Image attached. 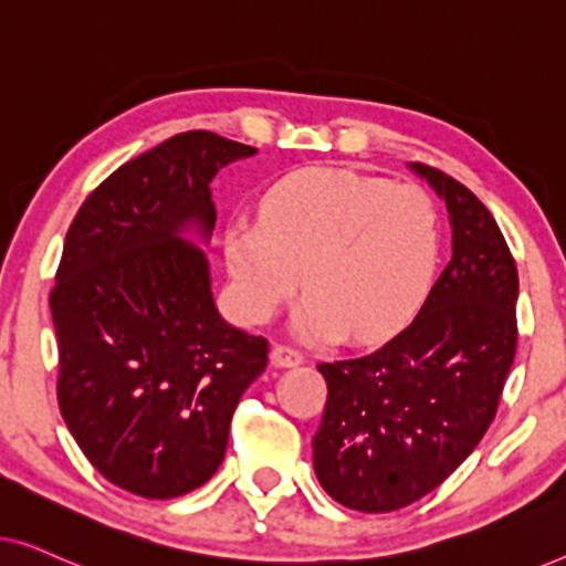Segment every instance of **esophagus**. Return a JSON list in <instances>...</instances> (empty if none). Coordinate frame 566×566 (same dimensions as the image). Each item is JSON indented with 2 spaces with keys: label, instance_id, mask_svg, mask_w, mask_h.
I'll return each mask as SVG.
<instances>
[{
  "label": "esophagus",
  "instance_id": "esophagus-1",
  "mask_svg": "<svg viewBox=\"0 0 566 566\" xmlns=\"http://www.w3.org/2000/svg\"><path fill=\"white\" fill-rule=\"evenodd\" d=\"M270 360H273L275 368H293L304 363V355L293 350L289 345H273V350H270Z\"/></svg>",
  "mask_w": 566,
  "mask_h": 566
}]
</instances>
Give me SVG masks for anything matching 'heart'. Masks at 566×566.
I'll return each instance as SVG.
<instances>
[{
	"mask_svg": "<svg viewBox=\"0 0 566 566\" xmlns=\"http://www.w3.org/2000/svg\"><path fill=\"white\" fill-rule=\"evenodd\" d=\"M438 250V213L420 185L339 167L281 177L260 198V221L237 219L223 234L239 314L265 324L304 275L291 329L312 343L399 332L428 296Z\"/></svg>",
	"mask_w": 566,
	"mask_h": 566,
	"instance_id": "b5f03b06",
	"label": "heart"
}]
</instances>
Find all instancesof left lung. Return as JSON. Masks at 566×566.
<instances>
[{
	"instance_id": "obj_1",
	"label": "left lung",
	"mask_w": 566,
	"mask_h": 566,
	"mask_svg": "<svg viewBox=\"0 0 566 566\" xmlns=\"http://www.w3.org/2000/svg\"><path fill=\"white\" fill-rule=\"evenodd\" d=\"M409 169L448 208L451 260L407 329L363 358L319 363L327 405L314 471L332 500L360 513L412 505L469 459L517 345V268L497 221L453 177Z\"/></svg>"
}]
</instances>
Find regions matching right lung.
Wrapping results in <instances>:
<instances>
[{
  "label": "right lung",
  "mask_w": 566,
  "mask_h": 566,
  "mask_svg": "<svg viewBox=\"0 0 566 566\" xmlns=\"http://www.w3.org/2000/svg\"><path fill=\"white\" fill-rule=\"evenodd\" d=\"M254 154L177 134L115 169L66 231L51 291L59 407L92 467L138 497H180L216 474L268 366V339L216 308L200 250L216 223L208 185Z\"/></svg>",
  "instance_id": "right-lung-1"
}]
</instances>
